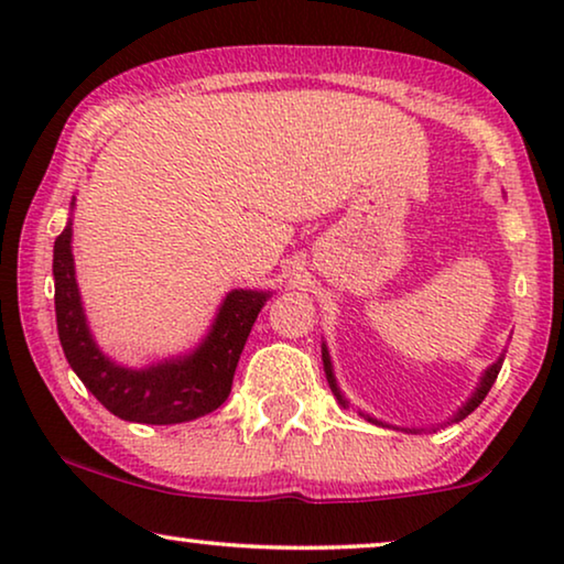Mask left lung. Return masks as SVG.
Listing matches in <instances>:
<instances>
[{
    "label": "left lung",
    "mask_w": 564,
    "mask_h": 564,
    "mask_svg": "<svg viewBox=\"0 0 564 564\" xmlns=\"http://www.w3.org/2000/svg\"><path fill=\"white\" fill-rule=\"evenodd\" d=\"M503 359H506V354H500L498 361H492V365H490L488 369H485V375L480 377V382H477V388H475L473 395L467 398V403H462L459 411L454 413L452 419L446 421V423H457V421H462V419H467V415L473 413L475 408L482 403L485 395H488L490 388H492V382H496L500 367H503ZM323 369H326V380H328V384H330V390H334V395H336L338 403H341L344 408H349V400H346V398L341 395V390H338V382H336V375H334V365H330V354H328V346H326V344H323ZM359 415H365L367 421L377 423V426H388V423L377 421V419H372V415H367V413H361V411H359ZM403 431H411V434H419V431H426V429H403Z\"/></svg>",
    "instance_id": "8db88e82"
}]
</instances>
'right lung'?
<instances>
[{
  "label": "right lung",
  "mask_w": 564,
  "mask_h": 564,
  "mask_svg": "<svg viewBox=\"0 0 564 564\" xmlns=\"http://www.w3.org/2000/svg\"><path fill=\"white\" fill-rule=\"evenodd\" d=\"M72 234L68 218L53 243L56 326L68 365L84 388L118 419L151 426L195 421L226 403L246 338L272 292L230 290L207 336L189 354L143 369L122 367L99 349L89 330L76 284Z\"/></svg>",
  "instance_id": "1"
}]
</instances>
